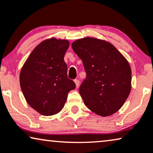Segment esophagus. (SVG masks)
<instances>
[{"label":"esophagus","instance_id":"obj_1","mask_svg":"<svg viewBox=\"0 0 153 153\" xmlns=\"http://www.w3.org/2000/svg\"><path fill=\"white\" fill-rule=\"evenodd\" d=\"M74 83H75V84H76V88H78V87L79 86V79H74Z\"/></svg>","mask_w":153,"mask_h":153}]
</instances>
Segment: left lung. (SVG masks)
<instances>
[{
    "label": "left lung",
    "instance_id": "8db88e82",
    "mask_svg": "<svg viewBox=\"0 0 153 153\" xmlns=\"http://www.w3.org/2000/svg\"><path fill=\"white\" fill-rule=\"evenodd\" d=\"M81 59L86 78L79 94L89 110L102 117L117 112L129 96L131 69L126 59L110 43L86 37L72 43Z\"/></svg>",
    "mask_w": 153,
    "mask_h": 153
}]
</instances>
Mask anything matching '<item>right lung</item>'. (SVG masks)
<instances>
[{"mask_svg":"<svg viewBox=\"0 0 153 153\" xmlns=\"http://www.w3.org/2000/svg\"><path fill=\"white\" fill-rule=\"evenodd\" d=\"M69 43L55 38L39 43L22 68L19 82L27 102L44 116L62 110L67 95L76 88L67 77V66L64 61Z\"/></svg>","mask_w":153,"mask_h":153,"instance_id":"1","label":"right lung"}]
</instances>
